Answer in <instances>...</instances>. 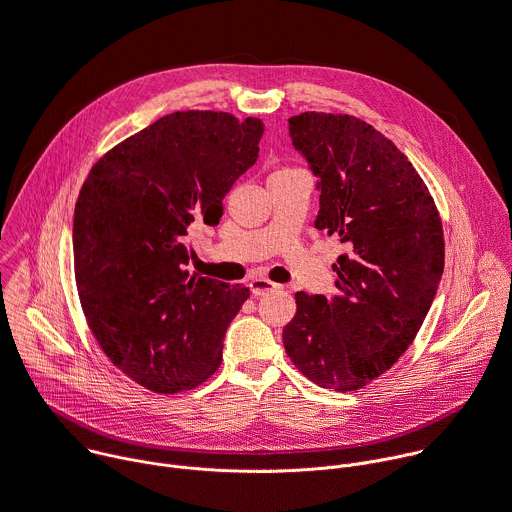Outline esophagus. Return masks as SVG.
Masks as SVG:
<instances>
[{"instance_id": "34e87169", "label": "esophagus", "mask_w": 512, "mask_h": 512, "mask_svg": "<svg viewBox=\"0 0 512 512\" xmlns=\"http://www.w3.org/2000/svg\"><path fill=\"white\" fill-rule=\"evenodd\" d=\"M282 286L272 282V280H266V278H252L250 280V290L254 296H264V294H270L274 290H280Z\"/></svg>"}]
</instances>
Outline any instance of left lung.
<instances>
[{
	"label": "left lung",
	"mask_w": 512,
	"mask_h": 512,
	"mask_svg": "<svg viewBox=\"0 0 512 512\" xmlns=\"http://www.w3.org/2000/svg\"><path fill=\"white\" fill-rule=\"evenodd\" d=\"M320 192L314 226L338 236L336 296L296 294L282 332L294 366L322 388L358 390L412 344L444 270L436 206L408 158L370 124L304 112L288 120Z\"/></svg>",
	"instance_id": "obj_1"
}]
</instances>
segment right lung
<instances>
[{
	"label": "right lung",
	"mask_w": 512,
	"mask_h": 512,
	"mask_svg": "<svg viewBox=\"0 0 512 512\" xmlns=\"http://www.w3.org/2000/svg\"><path fill=\"white\" fill-rule=\"evenodd\" d=\"M264 124L176 112L110 150L74 212L80 302L98 344L138 384L174 394L210 378L246 286L192 278L186 236L218 224L232 184L258 160Z\"/></svg>",
	"instance_id": "1"
}]
</instances>
